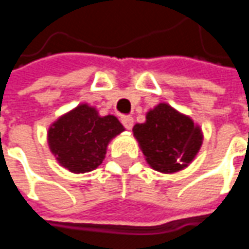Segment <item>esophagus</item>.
Wrapping results in <instances>:
<instances>
[{"mask_svg": "<svg viewBox=\"0 0 249 249\" xmlns=\"http://www.w3.org/2000/svg\"><path fill=\"white\" fill-rule=\"evenodd\" d=\"M121 123H123V125L126 129H132V126H133V119L130 116H123L121 117Z\"/></svg>", "mask_w": 249, "mask_h": 249, "instance_id": "esophagus-1", "label": "esophagus"}]
</instances>
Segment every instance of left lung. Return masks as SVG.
<instances>
[{
    "instance_id": "1",
    "label": "left lung",
    "mask_w": 249,
    "mask_h": 249,
    "mask_svg": "<svg viewBox=\"0 0 249 249\" xmlns=\"http://www.w3.org/2000/svg\"><path fill=\"white\" fill-rule=\"evenodd\" d=\"M133 133L146 161L159 172H178L192 161L203 142L198 126L167 104H159L146 114Z\"/></svg>"
}]
</instances>
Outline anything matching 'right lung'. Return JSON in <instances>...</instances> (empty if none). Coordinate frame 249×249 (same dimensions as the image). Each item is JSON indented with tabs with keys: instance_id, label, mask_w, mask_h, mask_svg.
<instances>
[{
	"instance_id": "obj_1",
	"label": "right lung",
	"mask_w": 249,
	"mask_h": 249,
	"mask_svg": "<svg viewBox=\"0 0 249 249\" xmlns=\"http://www.w3.org/2000/svg\"><path fill=\"white\" fill-rule=\"evenodd\" d=\"M123 130L114 116L100 117L96 109L82 104L52 125L48 141L62 167L85 173L103 162L108 142Z\"/></svg>"
}]
</instances>
